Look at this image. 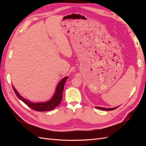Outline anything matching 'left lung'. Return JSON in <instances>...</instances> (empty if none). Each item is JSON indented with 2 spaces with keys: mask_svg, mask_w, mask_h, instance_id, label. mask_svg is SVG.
I'll return each instance as SVG.
<instances>
[{
  "mask_svg": "<svg viewBox=\"0 0 146 146\" xmlns=\"http://www.w3.org/2000/svg\"><path fill=\"white\" fill-rule=\"evenodd\" d=\"M118 107H114V108H104V107H96V108L102 110H105V111H111V110H113L114 109H116Z\"/></svg>",
  "mask_w": 146,
  "mask_h": 146,
  "instance_id": "8db88e82",
  "label": "left lung"
}]
</instances>
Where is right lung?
<instances>
[{"mask_svg":"<svg viewBox=\"0 0 146 146\" xmlns=\"http://www.w3.org/2000/svg\"><path fill=\"white\" fill-rule=\"evenodd\" d=\"M68 76L64 77L62 80L58 83V85L56 87L55 92L54 96H52V98L49 100L44 102H32L24 98L23 96H21L19 92L15 89L14 86L12 85V86L13 88V90H14L17 98H18L21 100L23 101L24 104L29 106L30 108L37 111H47L54 109L60 104L61 101L63 98V91L64 90V83L66 82V80L68 79Z\"/></svg>","mask_w":146,"mask_h":146,"instance_id":"1","label":"right lung"}]
</instances>
